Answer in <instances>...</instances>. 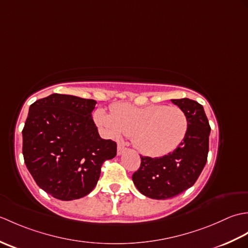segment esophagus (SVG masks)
Instances as JSON below:
<instances>
[{
    "label": "esophagus",
    "instance_id": "obj_1",
    "mask_svg": "<svg viewBox=\"0 0 248 248\" xmlns=\"http://www.w3.org/2000/svg\"><path fill=\"white\" fill-rule=\"evenodd\" d=\"M124 151H125V148H124V147L123 145H118V147H117V155H123Z\"/></svg>",
    "mask_w": 248,
    "mask_h": 248
}]
</instances>
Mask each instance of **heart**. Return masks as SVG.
<instances>
[{
	"instance_id": "b5f03b06",
	"label": "heart",
	"mask_w": 248,
	"mask_h": 248,
	"mask_svg": "<svg viewBox=\"0 0 248 248\" xmlns=\"http://www.w3.org/2000/svg\"><path fill=\"white\" fill-rule=\"evenodd\" d=\"M109 114L103 108L94 113V121L109 139L120 140L131 135L134 147L141 154L162 156L170 154L182 143L188 120L178 107L151 104L145 107L117 102Z\"/></svg>"
}]
</instances>
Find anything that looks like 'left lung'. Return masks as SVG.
Segmentation results:
<instances>
[{
  "label": "left lung",
  "instance_id": "1",
  "mask_svg": "<svg viewBox=\"0 0 248 248\" xmlns=\"http://www.w3.org/2000/svg\"><path fill=\"white\" fill-rule=\"evenodd\" d=\"M171 102L187 117L186 138L164 156H140V166L132 176L136 188L152 199H168L189 188L207 163L211 128L203 107L187 98L171 99Z\"/></svg>",
  "mask_w": 248,
  "mask_h": 248
}]
</instances>
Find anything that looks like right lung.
<instances>
[{
	"label": "right lung",
	"instance_id": "1",
	"mask_svg": "<svg viewBox=\"0 0 248 248\" xmlns=\"http://www.w3.org/2000/svg\"><path fill=\"white\" fill-rule=\"evenodd\" d=\"M93 99L52 93L30 107L22 131L25 165L35 182L54 198L75 200L97 186L104 161L117 145L100 138Z\"/></svg>",
	"mask_w": 248,
	"mask_h": 248
}]
</instances>
